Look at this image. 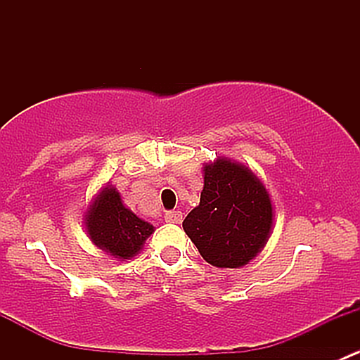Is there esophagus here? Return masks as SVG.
<instances>
[{
	"label": "esophagus",
	"instance_id": "obj_1",
	"mask_svg": "<svg viewBox=\"0 0 360 360\" xmlns=\"http://www.w3.org/2000/svg\"><path fill=\"white\" fill-rule=\"evenodd\" d=\"M165 221L167 223L179 224L183 221V212L181 210H169V212H165Z\"/></svg>",
	"mask_w": 360,
	"mask_h": 360
}]
</instances>
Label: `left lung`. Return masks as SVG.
Masks as SVG:
<instances>
[{
	"mask_svg": "<svg viewBox=\"0 0 360 360\" xmlns=\"http://www.w3.org/2000/svg\"><path fill=\"white\" fill-rule=\"evenodd\" d=\"M271 217L266 188L252 170L217 158L203 167L200 205L188 214L183 228L207 263L240 268L266 245Z\"/></svg>",
	"mask_w": 360,
	"mask_h": 360,
	"instance_id": "obj_1",
	"label": "left lung"
}]
</instances>
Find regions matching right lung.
Instances as JSON below:
<instances>
[{"label":"right lung","instance_id":"add662e5","mask_svg":"<svg viewBox=\"0 0 360 360\" xmlns=\"http://www.w3.org/2000/svg\"><path fill=\"white\" fill-rule=\"evenodd\" d=\"M85 226L94 244L116 259H130L155 231L122 203L116 188L106 186L85 214Z\"/></svg>","mask_w":360,"mask_h":360}]
</instances>
